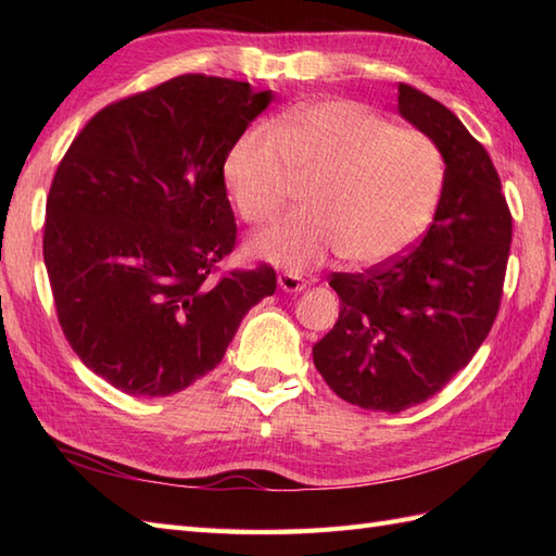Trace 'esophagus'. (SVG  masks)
Returning a JSON list of instances; mask_svg holds the SVG:
<instances>
[{"label": "esophagus", "instance_id": "obj_1", "mask_svg": "<svg viewBox=\"0 0 556 556\" xmlns=\"http://www.w3.org/2000/svg\"><path fill=\"white\" fill-rule=\"evenodd\" d=\"M277 281H279V287L289 293H296V291L305 289V279L301 275H296V271H279Z\"/></svg>", "mask_w": 556, "mask_h": 556}]
</instances>
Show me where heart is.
I'll return each mask as SVG.
<instances>
[{"label":"heart","mask_w":556,"mask_h":556,"mask_svg":"<svg viewBox=\"0 0 556 556\" xmlns=\"http://www.w3.org/2000/svg\"><path fill=\"white\" fill-rule=\"evenodd\" d=\"M224 179L241 217L260 227L285 207L291 184H308L296 215L253 239V251L287 269H313L339 253L372 267L416 243L440 205V146L353 100H323L277 128L253 126L231 146Z\"/></svg>","instance_id":"obj_1"}]
</instances>
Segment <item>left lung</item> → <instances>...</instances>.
<instances>
[{"instance_id": "left-lung-1", "label": "left lung", "mask_w": 556, "mask_h": 556, "mask_svg": "<svg viewBox=\"0 0 556 556\" xmlns=\"http://www.w3.org/2000/svg\"><path fill=\"white\" fill-rule=\"evenodd\" d=\"M399 112L442 150V200L408 253L329 277L339 320L313 346L337 396L384 413L428 401L476 356L500 313L514 233L500 174L458 116L408 83Z\"/></svg>"}]
</instances>
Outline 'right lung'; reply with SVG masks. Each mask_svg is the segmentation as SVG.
<instances>
[{
	"instance_id": "obj_1",
	"label": "right lung",
	"mask_w": 556,
	"mask_h": 556,
	"mask_svg": "<svg viewBox=\"0 0 556 556\" xmlns=\"http://www.w3.org/2000/svg\"><path fill=\"white\" fill-rule=\"evenodd\" d=\"M271 102L243 80L186 74L102 108L59 162L42 255L56 320L128 396H169L215 370L271 265L222 271L236 245L231 146Z\"/></svg>"
}]
</instances>
